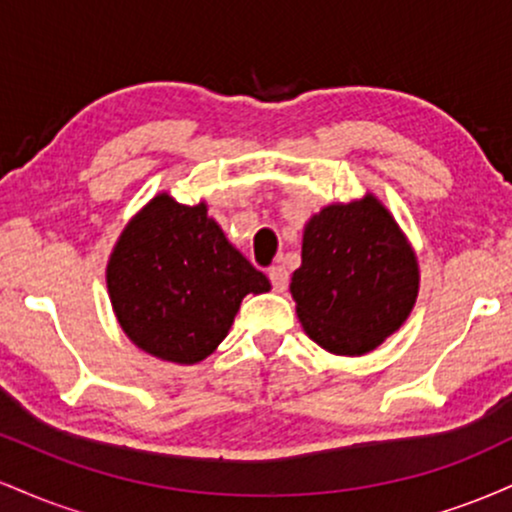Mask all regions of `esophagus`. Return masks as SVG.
Returning a JSON list of instances; mask_svg holds the SVG:
<instances>
[{"instance_id":"esophagus-1","label":"esophagus","mask_w":512,"mask_h":512,"mask_svg":"<svg viewBox=\"0 0 512 512\" xmlns=\"http://www.w3.org/2000/svg\"><path fill=\"white\" fill-rule=\"evenodd\" d=\"M267 276H269V281H272V289L276 293H284L286 289H289V272H286L284 267H279V264L269 269Z\"/></svg>"}]
</instances>
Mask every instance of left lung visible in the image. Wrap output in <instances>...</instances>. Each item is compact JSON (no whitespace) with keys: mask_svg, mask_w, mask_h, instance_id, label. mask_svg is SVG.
I'll return each instance as SVG.
<instances>
[{"mask_svg":"<svg viewBox=\"0 0 512 512\" xmlns=\"http://www.w3.org/2000/svg\"><path fill=\"white\" fill-rule=\"evenodd\" d=\"M416 293L414 252L378 199L332 204L308 221L291 296L303 330L322 349L373 351L407 320Z\"/></svg>","mask_w":512,"mask_h":512,"instance_id":"left-lung-1","label":"left lung"}]
</instances>
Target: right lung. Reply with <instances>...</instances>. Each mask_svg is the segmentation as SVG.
<instances>
[{
	"label": "right lung",
	"instance_id": "1",
	"mask_svg": "<svg viewBox=\"0 0 512 512\" xmlns=\"http://www.w3.org/2000/svg\"><path fill=\"white\" fill-rule=\"evenodd\" d=\"M122 330L163 361L197 363L223 342L240 301L269 281L228 243L207 204L158 195L129 221L108 264Z\"/></svg>",
	"mask_w": 512,
	"mask_h": 512
}]
</instances>
